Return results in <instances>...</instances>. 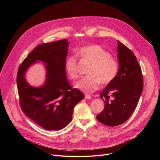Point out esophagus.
<instances>
[{
    "label": "esophagus",
    "instance_id": "obj_1",
    "mask_svg": "<svg viewBox=\"0 0 160 160\" xmlns=\"http://www.w3.org/2000/svg\"><path fill=\"white\" fill-rule=\"evenodd\" d=\"M85 98L86 99H91V96H89V95H88V94H85Z\"/></svg>",
    "mask_w": 160,
    "mask_h": 160
}]
</instances>
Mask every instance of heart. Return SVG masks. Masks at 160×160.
Masks as SVG:
<instances>
[{"label":"heart","instance_id":"obj_1","mask_svg":"<svg viewBox=\"0 0 160 160\" xmlns=\"http://www.w3.org/2000/svg\"><path fill=\"white\" fill-rule=\"evenodd\" d=\"M78 53L83 59L92 63L87 76L76 85L75 87L86 93L96 90L100 83L106 85L115 78L118 72V64L110 54L98 45H90L81 48ZM65 71L70 78L74 80L78 78L77 59L73 56L68 57L64 63Z\"/></svg>","mask_w":160,"mask_h":160}]
</instances>
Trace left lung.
<instances>
[{
    "label": "left lung",
    "instance_id": "1",
    "mask_svg": "<svg viewBox=\"0 0 160 160\" xmlns=\"http://www.w3.org/2000/svg\"><path fill=\"white\" fill-rule=\"evenodd\" d=\"M117 52L118 72L101 93L105 106L96 117L98 121L109 127L121 125L130 117L143 90L141 68L132 51L118 40Z\"/></svg>",
    "mask_w": 160,
    "mask_h": 160
}]
</instances>
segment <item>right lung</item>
<instances>
[{"mask_svg": "<svg viewBox=\"0 0 160 160\" xmlns=\"http://www.w3.org/2000/svg\"><path fill=\"white\" fill-rule=\"evenodd\" d=\"M68 46L67 39L38 45L18 68L17 87L21 109L26 117L48 130L66 127L72 120L74 107L85 97L67 80L64 63ZM37 61L45 64L47 73L44 84L33 87L25 75Z\"/></svg>", "mask_w": 160, "mask_h": 160, "instance_id": "obj_1", "label": "right lung"}]
</instances>
